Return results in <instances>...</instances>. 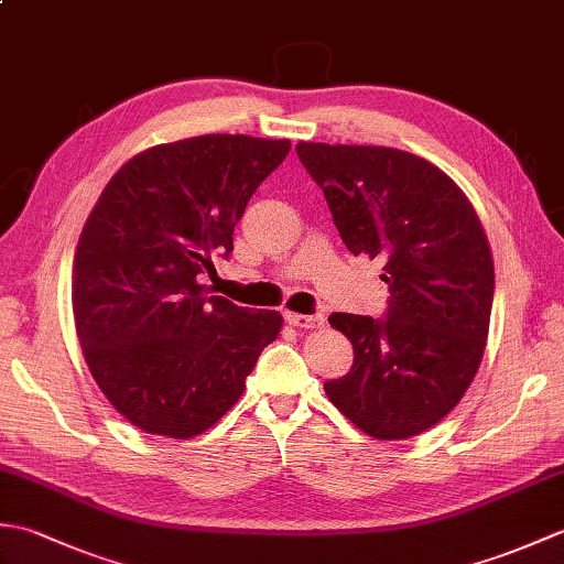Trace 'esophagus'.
<instances>
[{"instance_id":"esophagus-1","label":"esophagus","mask_w":564,"mask_h":564,"mask_svg":"<svg viewBox=\"0 0 564 564\" xmlns=\"http://www.w3.org/2000/svg\"><path fill=\"white\" fill-rule=\"evenodd\" d=\"M285 319H289V325L301 327V329H319L322 325H325V315H322V313H315V315L285 313Z\"/></svg>"}]
</instances>
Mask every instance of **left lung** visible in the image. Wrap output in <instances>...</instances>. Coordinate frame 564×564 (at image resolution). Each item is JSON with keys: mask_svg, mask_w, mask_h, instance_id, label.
<instances>
[{"mask_svg": "<svg viewBox=\"0 0 564 564\" xmlns=\"http://www.w3.org/2000/svg\"><path fill=\"white\" fill-rule=\"evenodd\" d=\"M354 257L382 261V317L329 315L354 346L346 376L325 382L337 410L368 436L410 438L438 424L480 368L495 263L470 200L412 152L297 142Z\"/></svg>", "mask_w": 564, "mask_h": 564, "instance_id": "8db88e82", "label": "left lung"}]
</instances>
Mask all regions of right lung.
<instances>
[{
	"mask_svg": "<svg viewBox=\"0 0 564 564\" xmlns=\"http://www.w3.org/2000/svg\"><path fill=\"white\" fill-rule=\"evenodd\" d=\"M289 140L200 135L126 162L84 225L72 310L94 380L130 424L191 438L245 392L279 337L275 310L208 295L213 257H230L235 225Z\"/></svg>",
	"mask_w": 564,
	"mask_h": 564,
	"instance_id": "right-lung-1",
	"label": "right lung"
}]
</instances>
